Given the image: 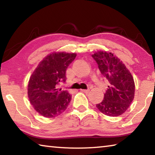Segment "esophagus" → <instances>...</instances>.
<instances>
[{
	"label": "esophagus",
	"instance_id": "34e87169",
	"mask_svg": "<svg viewBox=\"0 0 155 155\" xmlns=\"http://www.w3.org/2000/svg\"><path fill=\"white\" fill-rule=\"evenodd\" d=\"M81 91H82V92H84V93H88L89 91H90V90H81Z\"/></svg>",
	"mask_w": 155,
	"mask_h": 155
}]
</instances>
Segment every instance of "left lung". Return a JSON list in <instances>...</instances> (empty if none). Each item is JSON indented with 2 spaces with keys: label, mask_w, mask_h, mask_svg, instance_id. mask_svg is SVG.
I'll return each mask as SVG.
<instances>
[{
  "label": "left lung",
  "mask_w": 155,
  "mask_h": 155,
  "mask_svg": "<svg viewBox=\"0 0 155 155\" xmlns=\"http://www.w3.org/2000/svg\"><path fill=\"white\" fill-rule=\"evenodd\" d=\"M91 56L109 82L104 99L96 107L108 116H119L127 111L134 98L135 83L132 75L122 61L111 52L98 51Z\"/></svg>",
  "instance_id": "obj_1"
}]
</instances>
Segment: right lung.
I'll return each instance as SVG.
<instances>
[{
	"label": "right lung",
	"mask_w": 155,
	"mask_h": 155,
	"mask_svg": "<svg viewBox=\"0 0 155 155\" xmlns=\"http://www.w3.org/2000/svg\"><path fill=\"white\" fill-rule=\"evenodd\" d=\"M77 54L52 52L41 61L31 75L28 85L31 104L40 115L54 117L67 109L72 96L58 87L66 80L65 72Z\"/></svg>",
	"instance_id": "obj_1"
}]
</instances>
